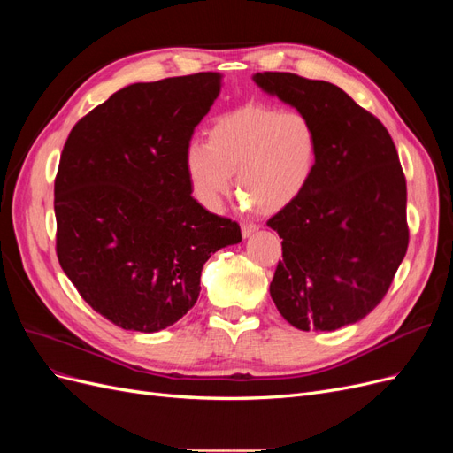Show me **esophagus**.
Here are the masks:
<instances>
[{
    "instance_id": "esophagus-1",
    "label": "esophagus",
    "mask_w": 453,
    "mask_h": 453,
    "mask_svg": "<svg viewBox=\"0 0 453 453\" xmlns=\"http://www.w3.org/2000/svg\"><path fill=\"white\" fill-rule=\"evenodd\" d=\"M257 230H258L257 225H253V223H243V225H242V236H243V238H250L251 234H255Z\"/></svg>"
}]
</instances>
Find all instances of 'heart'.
Masks as SVG:
<instances>
[{"label":"heart","instance_id":"obj_1","mask_svg":"<svg viewBox=\"0 0 453 453\" xmlns=\"http://www.w3.org/2000/svg\"><path fill=\"white\" fill-rule=\"evenodd\" d=\"M318 162V132L300 111H281L266 104H243L208 128V143L190 142L185 172L195 198L217 211L236 175L245 205L273 215L308 187Z\"/></svg>","mask_w":453,"mask_h":453}]
</instances>
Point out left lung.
<instances>
[{"instance_id":"8db88e82","label":"left lung","mask_w":453,"mask_h":453,"mask_svg":"<svg viewBox=\"0 0 453 453\" xmlns=\"http://www.w3.org/2000/svg\"><path fill=\"white\" fill-rule=\"evenodd\" d=\"M253 81L318 132L308 187L268 221L283 238L270 296L300 331L357 323L386 296L408 248L406 180L395 143L333 83L280 72Z\"/></svg>"}]
</instances>
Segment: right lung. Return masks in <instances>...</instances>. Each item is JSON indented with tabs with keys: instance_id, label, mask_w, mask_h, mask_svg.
<instances>
[{
	"instance_id": "add662e5",
	"label": "right lung",
	"mask_w": 453,
	"mask_h": 453,
	"mask_svg": "<svg viewBox=\"0 0 453 453\" xmlns=\"http://www.w3.org/2000/svg\"><path fill=\"white\" fill-rule=\"evenodd\" d=\"M221 79L128 85L67 135L54 181L57 255L85 303L127 331L180 321L196 304L205 260L242 242L238 223L190 196L185 172Z\"/></svg>"
}]
</instances>
